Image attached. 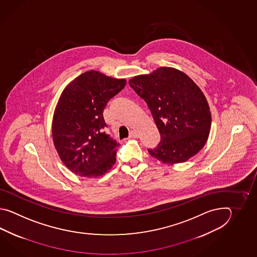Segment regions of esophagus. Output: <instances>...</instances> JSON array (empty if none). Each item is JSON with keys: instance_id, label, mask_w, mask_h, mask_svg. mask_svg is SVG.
<instances>
[{"instance_id": "34e87169", "label": "esophagus", "mask_w": 257, "mask_h": 257, "mask_svg": "<svg viewBox=\"0 0 257 257\" xmlns=\"http://www.w3.org/2000/svg\"><path fill=\"white\" fill-rule=\"evenodd\" d=\"M138 133H137L136 131H131V133H130V138H138Z\"/></svg>"}]
</instances>
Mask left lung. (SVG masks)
Listing matches in <instances>:
<instances>
[{
  "label": "left lung",
  "instance_id": "left-lung-1",
  "mask_svg": "<svg viewBox=\"0 0 257 257\" xmlns=\"http://www.w3.org/2000/svg\"><path fill=\"white\" fill-rule=\"evenodd\" d=\"M131 87L146 103L161 134L149 153L164 164L184 163L208 141L211 114L202 91L183 71L161 67L133 77Z\"/></svg>",
  "mask_w": 257,
  "mask_h": 257
}]
</instances>
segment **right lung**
Listing matches in <instances>:
<instances>
[{"mask_svg":"<svg viewBox=\"0 0 257 257\" xmlns=\"http://www.w3.org/2000/svg\"><path fill=\"white\" fill-rule=\"evenodd\" d=\"M125 79L88 71L69 83L60 95L52 121V137L62 163L83 177H98L115 164L119 143L105 133L103 116L110 99Z\"/></svg>","mask_w":257,"mask_h":257,"instance_id":"obj_1","label":"right lung"}]
</instances>
